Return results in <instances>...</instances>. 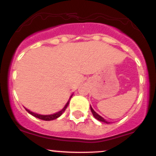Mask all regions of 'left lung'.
I'll list each match as a JSON object with an SVG mask.
<instances>
[{"label": "left lung", "instance_id": "left-lung-1", "mask_svg": "<svg viewBox=\"0 0 156 156\" xmlns=\"http://www.w3.org/2000/svg\"><path fill=\"white\" fill-rule=\"evenodd\" d=\"M90 110H91V112H92V114H93V115L94 116V117L96 118V119H98V120L101 121V122H105V123H110L109 122H108V121H106L105 119H104V118H103V117H101V116L99 115V114H98L97 113H96V112H95V111H94V110L93 109V108H92L91 106H90Z\"/></svg>", "mask_w": 156, "mask_h": 156}]
</instances>
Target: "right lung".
I'll list each match as a JSON object with an SVG mask.
<instances>
[{"label":"right lung","instance_id":"right-lung-1","mask_svg":"<svg viewBox=\"0 0 156 156\" xmlns=\"http://www.w3.org/2000/svg\"><path fill=\"white\" fill-rule=\"evenodd\" d=\"M72 96H73V95H72ZM72 96H71V97H72ZM71 97L69 98V101H67V103L66 104L64 108H63V109L61 110V111H60L59 112L55 113V114H50V115H41V114H35V113H34V112H32V111H29V110L27 109V108H25V109H26V111H27V112L29 113V114H31V115H33L34 117H35L37 118H39V119H42V120H45V121L53 120V119H57V118H58L59 117H60V116H61V114H63V112H64L65 110L66 109L67 106H68L69 103V101H70V99H71Z\"/></svg>","mask_w":156,"mask_h":156}]
</instances>
